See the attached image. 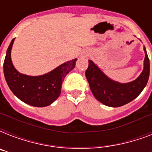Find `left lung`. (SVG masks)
Masks as SVG:
<instances>
[{"label": "left lung", "instance_id": "obj_1", "mask_svg": "<svg viewBox=\"0 0 152 152\" xmlns=\"http://www.w3.org/2000/svg\"><path fill=\"white\" fill-rule=\"evenodd\" d=\"M144 50V70L137 80L128 83H120L109 79L91 60L88 61L85 76L96 99L106 106L118 107L130 102L141 93L148 83L150 73V62L145 47Z\"/></svg>", "mask_w": 152, "mask_h": 152}]
</instances>
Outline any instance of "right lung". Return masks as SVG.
<instances>
[{
    "instance_id": "add662e5",
    "label": "right lung",
    "mask_w": 152,
    "mask_h": 152,
    "mask_svg": "<svg viewBox=\"0 0 152 152\" xmlns=\"http://www.w3.org/2000/svg\"><path fill=\"white\" fill-rule=\"evenodd\" d=\"M13 39L8 46L4 61V74L8 87L21 101L31 106L44 107L59 97L62 82L74 69L76 59L67 61L49 73L39 76H29L15 70L11 60Z\"/></svg>"
}]
</instances>
